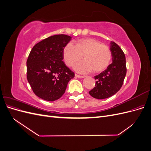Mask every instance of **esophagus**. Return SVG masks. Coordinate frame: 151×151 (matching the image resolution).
<instances>
[{"instance_id":"1","label":"esophagus","mask_w":151,"mask_h":151,"mask_svg":"<svg viewBox=\"0 0 151 151\" xmlns=\"http://www.w3.org/2000/svg\"><path fill=\"white\" fill-rule=\"evenodd\" d=\"M75 76L76 77H78V78H81V79H83V78H84V77H85L83 76H80V75H78V74H75Z\"/></svg>"}]
</instances>
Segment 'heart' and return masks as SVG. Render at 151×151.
<instances>
[{"instance_id": "heart-1", "label": "heart", "mask_w": 151, "mask_h": 151, "mask_svg": "<svg viewBox=\"0 0 151 151\" xmlns=\"http://www.w3.org/2000/svg\"><path fill=\"white\" fill-rule=\"evenodd\" d=\"M83 57L84 62L75 67V70L81 73L93 71L99 73L108 67L111 55L109 48L94 38L79 40L76 45L68 43L63 50V59L68 67L75 65Z\"/></svg>"}]
</instances>
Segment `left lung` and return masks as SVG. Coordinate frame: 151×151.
Returning <instances> with one entry per match:
<instances>
[{"label": "left lung", "mask_w": 151, "mask_h": 151, "mask_svg": "<svg viewBox=\"0 0 151 151\" xmlns=\"http://www.w3.org/2000/svg\"><path fill=\"white\" fill-rule=\"evenodd\" d=\"M112 63L107 68L94 77L95 87L89 93L99 99L108 98L115 94L120 89L126 76L127 67L125 54L118 45L110 43Z\"/></svg>", "instance_id": "obj_1"}]
</instances>
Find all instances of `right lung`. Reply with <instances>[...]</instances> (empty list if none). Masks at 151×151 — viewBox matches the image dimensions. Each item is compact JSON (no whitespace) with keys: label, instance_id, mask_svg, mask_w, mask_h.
<instances>
[{"label":"right lung","instance_id":"right-lung-1","mask_svg":"<svg viewBox=\"0 0 151 151\" xmlns=\"http://www.w3.org/2000/svg\"><path fill=\"white\" fill-rule=\"evenodd\" d=\"M70 40V36L53 35L31 50L26 62L27 79L38 97L48 101L58 99L74 77V73L62 61L63 50Z\"/></svg>","mask_w":151,"mask_h":151}]
</instances>
